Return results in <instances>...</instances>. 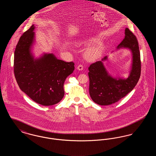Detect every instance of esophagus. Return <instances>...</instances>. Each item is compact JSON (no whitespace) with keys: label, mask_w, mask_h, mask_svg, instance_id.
I'll list each match as a JSON object with an SVG mask.
<instances>
[{"label":"esophagus","mask_w":156,"mask_h":156,"mask_svg":"<svg viewBox=\"0 0 156 156\" xmlns=\"http://www.w3.org/2000/svg\"><path fill=\"white\" fill-rule=\"evenodd\" d=\"M77 69L78 70H79V71H82L83 69V66L82 65H79L78 67H77Z\"/></svg>","instance_id":"esophagus-1"}]
</instances>
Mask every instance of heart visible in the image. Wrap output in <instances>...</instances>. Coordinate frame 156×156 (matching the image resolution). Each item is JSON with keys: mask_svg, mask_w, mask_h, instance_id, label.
<instances>
[{"mask_svg": "<svg viewBox=\"0 0 156 156\" xmlns=\"http://www.w3.org/2000/svg\"><path fill=\"white\" fill-rule=\"evenodd\" d=\"M98 41L96 38H89V39H84L80 40L76 43V44L79 46H87L91 44L94 43H95ZM104 47L102 44H98L95 45H93L92 47H88L85 51L83 56L84 58L88 61H92L98 59L102 54Z\"/></svg>", "mask_w": 156, "mask_h": 156, "instance_id": "1", "label": "heart"}]
</instances>
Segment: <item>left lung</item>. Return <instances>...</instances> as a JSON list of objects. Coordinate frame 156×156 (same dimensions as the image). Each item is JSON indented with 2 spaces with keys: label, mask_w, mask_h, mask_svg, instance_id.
<instances>
[{
  "label": "left lung",
  "mask_w": 156,
  "mask_h": 156,
  "mask_svg": "<svg viewBox=\"0 0 156 156\" xmlns=\"http://www.w3.org/2000/svg\"><path fill=\"white\" fill-rule=\"evenodd\" d=\"M126 48L132 53V65L129 76L127 78H115L105 68L102 61L92 64L89 68V94L94 102L100 105H109L117 102L133 89L140 77V54L137 38L128 28L125 29L124 39L117 49Z\"/></svg>",
  "instance_id": "8db88e82"
}]
</instances>
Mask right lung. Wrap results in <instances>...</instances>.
Returning <instances> with one entry per match:
<instances>
[{
	"instance_id": "right-lung-1",
	"label": "right lung",
	"mask_w": 156,
	"mask_h": 156,
	"mask_svg": "<svg viewBox=\"0 0 156 156\" xmlns=\"http://www.w3.org/2000/svg\"><path fill=\"white\" fill-rule=\"evenodd\" d=\"M34 25L25 31L16 47L14 73L23 92L43 106L58 103L64 96V83L73 73L74 63L58 59L52 54L34 59L31 47L34 41Z\"/></svg>"
}]
</instances>
